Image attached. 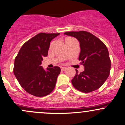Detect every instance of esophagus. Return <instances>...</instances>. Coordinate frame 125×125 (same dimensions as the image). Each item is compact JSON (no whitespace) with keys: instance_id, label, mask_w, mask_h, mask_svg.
<instances>
[{"instance_id":"obj_1","label":"esophagus","mask_w":125,"mask_h":125,"mask_svg":"<svg viewBox=\"0 0 125 125\" xmlns=\"http://www.w3.org/2000/svg\"><path fill=\"white\" fill-rule=\"evenodd\" d=\"M60 68H61L62 71H66V69H67L66 68H65V67H61Z\"/></svg>"}]
</instances>
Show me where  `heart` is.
I'll list each match as a JSON object with an SVG mask.
<instances>
[{"label":"heart","instance_id":"obj_1","mask_svg":"<svg viewBox=\"0 0 125 125\" xmlns=\"http://www.w3.org/2000/svg\"><path fill=\"white\" fill-rule=\"evenodd\" d=\"M72 39V38H71V37H66V39H65V40H70V39Z\"/></svg>","mask_w":125,"mask_h":125}]
</instances>
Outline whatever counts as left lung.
<instances>
[{
    "instance_id": "8db88e82",
    "label": "left lung",
    "mask_w": 125,
    "mask_h": 125,
    "mask_svg": "<svg viewBox=\"0 0 125 125\" xmlns=\"http://www.w3.org/2000/svg\"><path fill=\"white\" fill-rule=\"evenodd\" d=\"M64 34L75 37L80 43L79 60L85 71H76L71 82L82 93H90L99 89L108 79L111 70V60L106 45L100 39L85 31L66 32Z\"/></svg>"
}]
</instances>
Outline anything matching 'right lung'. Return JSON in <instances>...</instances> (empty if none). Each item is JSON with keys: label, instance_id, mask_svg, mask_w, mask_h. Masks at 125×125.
<instances>
[{"label": "right lung", "instance_id": "obj_1", "mask_svg": "<svg viewBox=\"0 0 125 125\" xmlns=\"http://www.w3.org/2000/svg\"><path fill=\"white\" fill-rule=\"evenodd\" d=\"M60 33L41 32L28 40L15 58L13 72L21 86L36 97L48 95L54 89L60 73L59 66L45 70L41 66L51 40Z\"/></svg>", "mask_w": 125, "mask_h": 125}]
</instances>
